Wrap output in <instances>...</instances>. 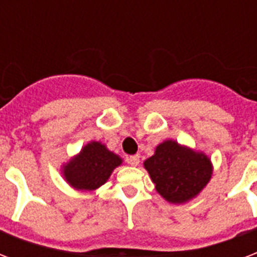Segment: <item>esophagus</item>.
<instances>
[{
	"label": "esophagus",
	"mask_w": 257,
	"mask_h": 257,
	"mask_svg": "<svg viewBox=\"0 0 257 257\" xmlns=\"http://www.w3.org/2000/svg\"><path fill=\"white\" fill-rule=\"evenodd\" d=\"M128 163L132 167H137L139 165V163H140V156L139 155H133V156H129L128 157Z\"/></svg>",
	"instance_id": "obj_1"
}]
</instances>
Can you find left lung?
I'll return each instance as SVG.
<instances>
[{"label": "left lung", "instance_id": "1", "mask_svg": "<svg viewBox=\"0 0 257 257\" xmlns=\"http://www.w3.org/2000/svg\"><path fill=\"white\" fill-rule=\"evenodd\" d=\"M144 167L156 191L175 204L185 203L199 195L212 176L211 160L204 153L172 140L159 145L155 155L145 160Z\"/></svg>", "mask_w": 257, "mask_h": 257}]
</instances>
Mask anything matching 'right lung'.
<instances>
[{
    "mask_svg": "<svg viewBox=\"0 0 257 257\" xmlns=\"http://www.w3.org/2000/svg\"><path fill=\"white\" fill-rule=\"evenodd\" d=\"M122 163L105 145L92 141L64 167L65 180L76 189L93 191L106 183L113 169Z\"/></svg>",
    "mask_w": 257,
    "mask_h": 257,
    "instance_id": "add662e5",
    "label": "right lung"
}]
</instances>
